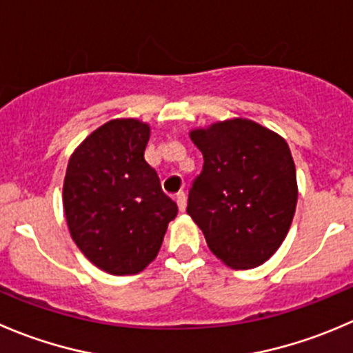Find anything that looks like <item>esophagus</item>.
<instances>
[{"label":"esophagus","instance_id":"1","mask_svg":"<svg viewBox=\"0 0 353 353\" xmlns=\"http://www.w3.org/2000/svg\"><path fill=\"white\" fill-rule=\"evenodd\" d=\"M176 203H177V207H179L181 212L186 210V193H183V191H181V193H177L176 194Z\"/></svg>","mask_w":353,"mask_h":353}]
</instances>
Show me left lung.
<instances>
[{"instance_id": "obj_1", "label": "left lung", "mask_w": 353, "mask_h": 353, "mask_svg": "<svg viewBox=\"0 0 353 353\" xmlns=\"http://www.w3.org/2000/svg\"><path fill=\"white\" fill-rule=\"evenodd\" d=\"M190 138L203 155V170L186 212L225 265H262L285 241L299 200L288 143L241 117L191 129Z\"/></svg>"}]
</instances>
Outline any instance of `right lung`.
Segmentation results:
<instances>
[{
    "instance_id": "right-lung-1",
    "label": "right lung",
    "mask_w": 353,
    "mask_h": 353,
    "mask_svg": "<svg viewBox=\"0 0 353 353\" xmlns=\"http://www.w3.org/2000/svg\"><path fill=\"white\" fill-rule=\"evenodd\" d=\"M150 125L114 119L91 132L70 155L63 210L77 248L114 276L138 274L155 260L177 205L146 163Z\"/></svg>"
}]
</instances>
